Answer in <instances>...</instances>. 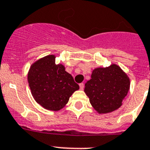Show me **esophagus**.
Masks as SVG:
<instances>
[{
    "label": "esophagus",
    "instance_id": "34e87169",
    "mask_svg": "<svg viewBox=\"0 0 150 150\" xmlns=\"http://www.w3.org/2000/svg\"><path fill=\"white\" fill-rule=\"evenodd\" d=\"M79 87H80L81 90H83V88H84V84H83V83H81L79 84Z\"/></svg>",
    "mask_w": 150,
    "mask_h": 150
}]
</instances>
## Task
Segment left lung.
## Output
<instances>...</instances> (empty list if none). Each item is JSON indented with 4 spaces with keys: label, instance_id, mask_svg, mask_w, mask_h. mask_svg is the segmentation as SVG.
I'll list each match as a JSON object with an SVG mask.
<instances>
[{
    "label": "left lung",
    "instance_id": "8db88e82",
    "mask_svg": "<svg viewBox=\"0 0 150 150\" xmlns=\"http://www.w3.org/2000/svg\"><path fill=\"white\" fill-rule=\"evenodd\" d=\"M130 87L129 78L118 66L93 71L91 79L85 83L84 92L98 113H109L122 105Z\"/></svg>",
    "mask_w": 150,
    "mask_h": 150
}]
</instances>
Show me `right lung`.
<instances>
[{"instance_id": "right-lung-1", "label": "right lung", "mask_w": 150, "mask_h": 150, "mask_svg": "<svg viewBox=\"0 0 150 150\" xmlns=\"http://www.w3.org/2000/svg\"><path fill=\"white\" fill-rule=\"evenodd\" d=\"M32 95L44 108L58 110L64 107L79 86L61 64H55V57L48 55L35 62L28 76Z\"/></svg>"}]
</instances>
